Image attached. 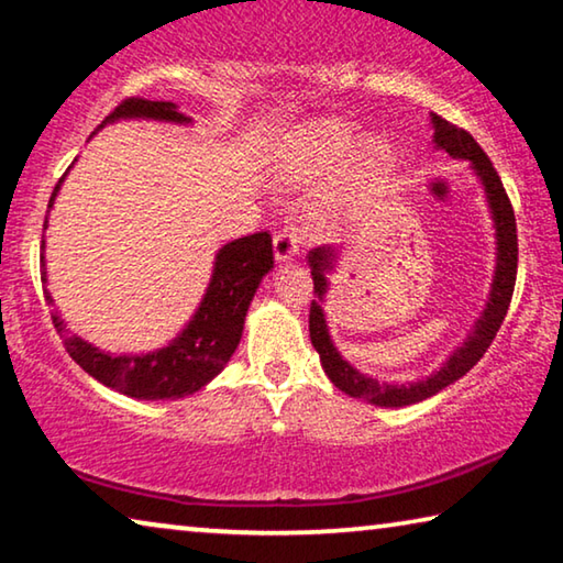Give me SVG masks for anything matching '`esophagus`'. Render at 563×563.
Here are the masks:
<instances>
[{"label": "esophagus", "instance_id": "34e87169", "mask_svg": "<svg viewBox=\"0 0 563 563\" xmlns=\"http://www.w3.org/2000/svg\"><path fill=\"white\" fill-rule=\"evenodd\" d=\"M302 238L300 230L296 225H285L283 230H278V235L273 238V250H275V261L278 263H288L300 253Z\"/></svg>", "mask_w": 563, "mask_h": 563}]
</instances>
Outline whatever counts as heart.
<instances>
[{
	"label": "heart",
	"instance_id": "obj_1",
	"mask_svg": "<svg viewBox=\"0 0 563 563\" xmlns=\"http://www.w3.org/2000/svg\"><path fill=\"white\" fill-rule=\"evenodd\" d=\"M347 145H351V132L343 124H316L300 132L298 165L308 173L325 169L343 157ZM371 153H376V147H371Z\"/></svg>",
	"mask_w": 563,
	"mask_h": 563
}]
</instances>
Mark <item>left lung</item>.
<instances>
[{"label":"left lung","instance_id":"1","mask_svg":"<svg viewBox=\"0 0 563 563\" xmlns=\"http://www.w3.org/2000/svg\"><path fill=\"white\" fill-rule=\"evenodd\" d=\"M433 122V142L439 150H445L451 157L456 159H468L471 169L478 175L481 185L486 190V200L490 208V218H494L496 225V273L494 283H490V296L484 308V313L476 320L474 330H471L466 341L456 353L445 361L439 371L431 373V376L416 383H408V386H394V383H380L378 378L365 376V373L355 371L351 363L343 361V355L338 353V347L330 341L325 313H323V300L328 292V278L325 275L333 271L335 263V247H316L310 250L308 263H310V275H313V292L318 300L310 302V341L320 355V363H323L325 376L330 378L335 388H341L343 394L353 398H363L368 404L386 406V408H400L418 404V400H426L439 394L445 386L456 383L459 378L466 376V373L474 368V365L484 358L488 345L494 343V338L501 328L504 318L508 313V306H511L514 285H516V265H519V238H516V218L511 200L504 190L501 177H498L496 167L490 165L488 155L481 150L478 142L468 135L466 130L456 128L449 120L439 118V114H431Z\"/></svg>","mask_w":563,"mask_h":563}]
</instances>
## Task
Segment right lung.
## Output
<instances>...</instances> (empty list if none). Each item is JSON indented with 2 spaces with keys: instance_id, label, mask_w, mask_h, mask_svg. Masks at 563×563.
<instances>
[{
  "instance_id": "1",
  "label": "right lung",
  "mask_w": 563,
  "mask_h": 563,
  "mask_svg": "<svg viewBox=\"0 0 563 563\" xmlns=\"http://www.w3.org/2000/svg\"><path fill=\"white\" fill-rule=\"evenodd\" d=\"M159 120V122H190L183 112H177L173 102H153L142 97L122 100L114 110L107 114L100 130L107 122L118 120ZM65 180V177H62ZM62 180L55 185V192L49 198V208L55 205ZM47 230V218H44ZM44 250V240H42ZM273 267V238L271 233H253L238 238L233 243L222 245L216 255V267L208 290L200 300L198 310L190 323L183 328V333L169 341L165 347H157L153 353L140 355H114L104 353L92 343L82 341L79 335L67 333L65 320L57 313L55 320L57 333L62 335L67 353L73 361L89 373L102 386L120 390V394L140 400H165L183 398L218 376L225 368L230 355L235 353L243 335L245 316L253 300L257 285L263 275ZM42 283H47V267L42 255ZM44 298L52 302L49 292Z\"/></svg>"
}]
</instances>
